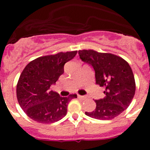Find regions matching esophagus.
<instances>
[{
	"label": "esophagus",
	"instance_id": "34e87169",
	"mask_svg": "<svg viewBox=\"0 0 150 150\" xmlns=\"http://www.w3.org/2000/svg\"><path fill=\"white\" fill-rule=\"evenodd\" d=\"M78 97L79 98V99H86V96H81V95H78Z\"/></svg>",
	"mask_w": 150,
	"mask_h": 150
}]
</instances>
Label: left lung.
Instances as JSON below:
<instances>
[{"label":"left lung","instance_id":"left-lung-1","mask_svg":"<svg viewBox=\"0 0 150 150\" xmlns=\"http://www.w3.org/2000/svg\"><path fill=\"white\" fill-rule=\"evenodd\" d=\"M80 58L95 71L96 83L105 88L103 99L95 100L96 107L86 115L98 120H110L128 108L136 91L134 73L121 57L93 50L78 51Z\"/></svg>","mask_w":150,"mask_h":150}]
</instances>
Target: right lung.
I'll list each match as a JSON object with an SVG mask.
<instances>
[{"instance_id": "obj_1", "label": "right lung", "mask_w": 150, "mask_h": 150, "mask_svg": "<svg viewBox=\"0 0 150 150\" xmlns=\"http://www.w3.org/2000/svg\"><path fill=\"white\" fill-rule=\"evenodd\" d=\"M78 51L60 52L38 57L25 67L16 86V97L27 115L40 123L60 120L67 115V104L76 94L62 97L50 90L64 73L66 62L72 59Z\"/></svg>"}]
</instances>
